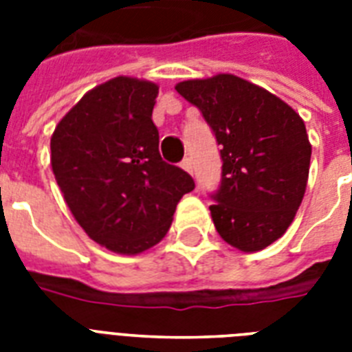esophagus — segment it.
Here are the masks:
<instances>
[{"mask_svg": "<svg viewBox=\"0 0 352 352\" xmlns=\"http://www.w3.org/2000/svg\"><path fill=\"white\" fill-rule=\"evenodd\" d=\"M181 166H182V170L184 171H188V173H190V175H193V166H192V160L190 159H184L181 162Z\"/></svg>", "mask_w": 352, "mask_h": 352, "instance_id": "obj_1", "label": "esophagus"}]
</instances>
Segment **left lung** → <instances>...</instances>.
<instances>
[{
  "instance_id": "1",
  "label": "left lung",
  "mask_w": 352,
  "mask_h": 352,
  "mask_svg": "<svg viewBox=\"0 0 352 352\" xmlns=\"http://www.w3.org/2000/svg\"><path fill=\"white\" fill-rule=\"evenodd\" d=\"M179 95L197 106L223 146V181L210 214L241 252H259L294 221L309 181L305 122L270 91L235 74L184 80Z\"/></svg>"
}]
</instances>
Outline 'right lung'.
I'll use <instances>...</instances> for the list:
<instances>
[{"label":"right lung","instance_id":"add662e5","mask_svg":"<svg viewBox=\"0 0 352 352\" xmlns=\"http://www.w3.org/2000/svg\"><path fill=\"white\" fill-rule=\"evenodd\" d=\"M159 85L117 76L87 91L54 127L52 173L71 214L107 250L137 256L170 230L195 182L159 153Z\"/></svg>","mask_w":352,"mask_h":352}]
</instances>
